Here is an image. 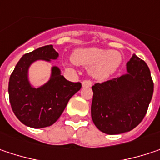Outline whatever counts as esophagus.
Wrapping results in <instances>:
<instances>
[{
    "label": "esophagus",
    "mask_w": 160,
    "mask_h": 160,
    "mask_svg": "<svg viewBox=\"0 0 160 160\" xmlns=\"http://www.w3.org/2000/svg\"><path fill=\"white\" fill-rule=\"evenodd\" d=\"M92 85V80H85L82 81V86H83V87H91Z\"/></svg>",
    "instance_id": "esophagus-1"
}]
</instances>
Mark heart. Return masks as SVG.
<instances>
[{
  "label": "heart",
  "instance_id": "heart-1",
  "mask_svg": "<svg viewBox=\"0 0 160 160\" xmlns=\"http://www.w3.org/2000/svg\"><path fill=\"white\" fill-rule=\"evenodd\" d=\"M74 63L91 68L92 76L102 80L112 75L121 64L122 56L118 51L98 48H80L72 55Z\"/></svg>",
  "mask_w": 160,
  "mask_h": 160
}]
</instances>
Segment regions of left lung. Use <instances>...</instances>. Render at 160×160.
I'll return each mask as SVG.
<instances>
[{
  "instance_id": "obj_1",
  "label": "left lung",
  "mask_w": 160,
  "mask_h": 160,
  "mask_svg": "<svg viewBox=\"0 0 160 160\" xmlns=\"http://www.w3.org/2000/svg\"><path fill=\"white\" fill-rule=\"evenodd\" d=\"M126 66L127 74L92 87V121L108 135L125 133L138 126L152 99L154 83L146 62L134 54Z\"/></svg>"
}]
</instances>
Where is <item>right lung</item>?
Here are the masks:
<instances>
[{
	"label": "right lung",
	"mask_w": 160,
	"mask_h": 160,
	"mask_svg": "<svg viewBox=\"0 0 160 160\" xmlns=\"http://www.w3.org/2000/svg\"><path fill=\"white\" fill-rule=\"evenodd\" d=\"M58 57L52 45L26 53L16 64L9 80V100L12 112L23 124L32 128L50 126L58 121L69 99L81 88L80 82L68 81L58 67L52 68L50 80L34 88L28 80V68L38 59L50 61Z\"/></svg>",
	"instance_id": "add662e5"
}]
</instances>
